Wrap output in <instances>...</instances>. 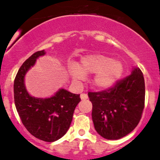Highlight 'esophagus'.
I'll return each mask as SVG.
<instances>
[{
    "mask_svg": "<svg viewBox=\"0 0 160 160\" xmlns=\"http://www.w3.org/2000/svg\"><path fill=\"white\" fill-rule=\"evenodd\" d=\"M80 98H81V100H86L88 98V95L87 93H81L80 94Z\"/></svg>",
    "mask_w": 160,
    "mask_h": 160,
    "instance_id": "34e87169",
    "label": "esophagus"
}]
</instances>
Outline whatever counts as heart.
I'll use <instances>...</instances> for the list:
<instances>
[{"mask_svg":"<svg viewBox=\"0 0 160 160\" xmlns=\"http://www.w3.org/2000/svg\"><path fill=\"white\" fill-rule=\"evenodd\" d=\"M70 73L75 80H81L84 75L97 73L93 84L100 89H108L114 86L123 73L122 63L110 56L101 54L88 55L82 58L80 66H73Z\"/></svg>","mask_w":160,"mask_h":160,"instance_id":"b5f03b06","label":"heart"}]
</instances>
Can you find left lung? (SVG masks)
Segmentation results:
<instances>
[{
	"label": "left lung",
	"mask_w": 160,
	"mask_h": 160,
	"mask_svg": "<svg viewBox=\"0 0 160 160\" xmlns=\"http://www.w3.org/2000/svg\"><path fill=\"white\" fill-rule=\"evenodd\" d=\"M145 94L144 77L139 68L134 69L130 75L110 88L88 92L95 130L109 140L129 134L141 120Z\"/></svg>",
	"instance_id": "obj_1"
}]
</instances>
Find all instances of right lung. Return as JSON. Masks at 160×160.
<instances>
[{"label": "right lung", "instance_id": "add662e5", "mask_svg": "<svg viewBox=\"0 0 160 160\" xmlns=\"http://www.w3.org/2000/svg\"><path fill=\"white\" fill-rule=\"evenodd\" d=\"M44 50L32 54L23 62L14 81V98L22 124L35 138L45 142L56 141L69 129L74 110L80 101V94L59 90L50 98L30 96L25 89L24 77Z\"/></svg>", "mask_w": 160, "mask_h": 160}]
</instances>
